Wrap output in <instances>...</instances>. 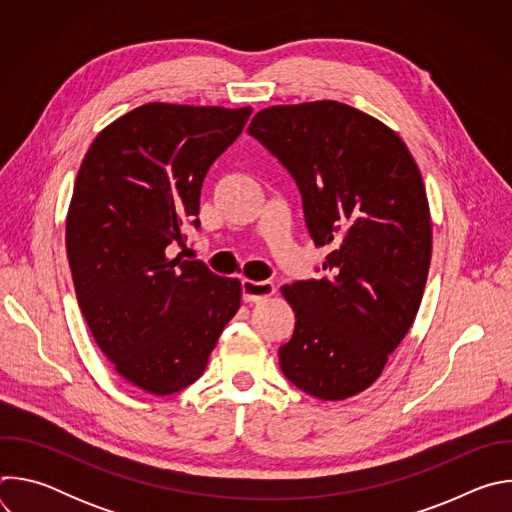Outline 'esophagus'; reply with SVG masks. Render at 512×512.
Listing matches in <instances>:
<instances>
[{"instance_id": "34e87169", "label": "esophagus", "mask_w": 512, "mask_h": 512, "mask_svg": "<svg viewBox=\"0 0 512 512\" xmlns=\"http://www.w3.org/2000/svg\"><path fill=\"white\" fill-rule=\"evenodd\" d=\"M241 289H243V300L245 302H261L269 296L275 294V285L271 281H253V279H243L241 281Z\"/></svg>"}]
</instances>
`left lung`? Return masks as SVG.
Returning a JSON list of instances; mask_svg holds the SVG:
<instances>
[{
  "label": "left lung",
  "instance_id": "8db88e82",
  "mask_svg": "<svg viewBox=\"0 0 512 512\" xmlns=\"http://www.w3.org/2000/svg\"><path fill=\"white\" fill-rule=\"evenodd\" d=\"M247 131L296 180L314 243L332 247L320 279L281 287L296 328L279 367L312 397H352L379 379L421 304L431 259L421 174L395 131L338 101L269 107Z\"/></svg>",
  "mask_w": 512,
  "mask_h": 512
}]
</instances>
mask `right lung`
I'll return each mask as SVG.
<instances>
[{"instance_id":"add662e5","label":"right lung","mask_w":512,"mask_h":512,"mask_svg":"<svg viewBox=\"0 0 512 512\" xmlns=\"http://www.w3.org/2000/svg\"><path fill=\"white\" fill-rule=\"evenodd\" d=\"M249 115L141 105L105 127L81 164L66 216L77 300L117 373L148 393L192 385L241 306L239 279L170 253L184 225L200 229L202 182Z\"/></svg>"}]
</instances>
